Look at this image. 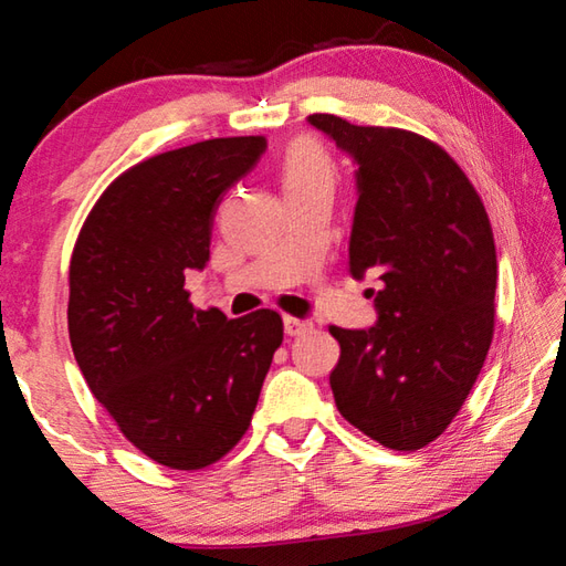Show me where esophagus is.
Segmentation results:
<instances>
[{"mask_svg":"<svg viewBox=\"0 0 566 566\" xmlns=\"http://www.w3.org/2000/svg\"><path fill=\"white\" fill-rule=\"evenodd\" d=\"M314 324L310 319H302V317H284V332L290 334V337H302V334L312 332Z\"/></svg>","mask_w":566,"mask_h":566,"instance_id":"esophagus-1","label":"esophagus"}]
</instances>
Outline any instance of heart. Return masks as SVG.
I'll return each mask as SVG.
<instances>
[{"instance_id": "1", "label": "heart", "mask_w": 566, "mask_h": 566, "mask_svg": "<svg viewBox=\"0 0 566 566\" xmlns=\"http://www.w3.org/2000/svg\"><path fill=\"white\" fill-rule=\"evenodd\" d=\"M286 185H329L334 181V161L319 142L300 139L286 151L282 165Z\"/></svg>"}]
</instances>
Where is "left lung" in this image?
<instances>
[{
	"label": "left lung",
	"instance_id": "1",
	"mask_svg": "<svg viewBox=\"0 0 566 566\" xmlns=\"http://www.w3.org/2000/svg\"><path fill=\"white\" fill-rule=\"evenodd\" d=\"M357 161L349 274H377L379 322L329 327V385L342 417L375 442L415 452L444 432L494 337L496 249L482 197L437 142L399 127L312 114Z\"/></svg>",
	"mask_w": 566,
	"mask_h": 566
}]
</instances>
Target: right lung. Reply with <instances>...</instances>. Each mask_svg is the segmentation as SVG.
Returning a JSON list of instances; mask_svg holds the SVG:
<instances>
[{
  "label": "right lung",
  "instance_id": "1",
  "mask_svg": "<svg viewBox=\"0 0 566 566\" xmlns=\"http://www.w3.org/2000/svg\"><path fill=\"white\" fill-rule=\"evenodd\" d=\"M264 149V137H219L139 161L102 191L76 237L74 359L119 432L169 469L232 452L284 337L280 312L227 319L185 290V272L209 260L224 191Z\"/></svg>",
  "mask_w": 566,
  "mask_h": 566
}]
</instances>
